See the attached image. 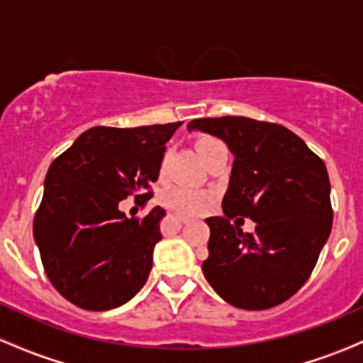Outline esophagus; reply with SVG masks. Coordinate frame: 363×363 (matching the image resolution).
Listing matches in <instances>:
<instances>
[{
	"mask_svg": "<svg viewBox=\"0 0 363 363\" xmlns=\"http://www.w3.org/2000/svg\"><path fill=\"white\" fill-rule=\"evenodd\" d=\"M174 216H176V220H179V222H181V223H187V222H191V218H189V216L179 215V213H176V215H174Z\"/></svg>",
	"mask_w": 363,
	"mask_h": 363,
	"instance_id": "1",
	"label": "esophagus"
}]
</instances>
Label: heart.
<instances>
[{
	"label": "heart",
	"mask_w": 363,
	"mask_h": 363,
	"mask_svg": "<svg viewBox=\"0 0 363 363\" xmlns=\"http://www.w3.org/2000/svg\"><path fill=\"white\" fill-rule=\"evenodd\" d=\"M220 141L211 136H205V138L196 141V150H198L199 157H205V153L215 145H218ZM162 205L167 206L169 210L179 211V213L193 215L198 213L199 210H203L208 203V194L203 191L194 189L189 186H170L165 187L160 194Z\"/></svg>",
	"instance_id": "heart-1"
}]
</instances>
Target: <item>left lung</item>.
<instances>
[{
  "label": "left lung",
  "instance_id": "8db88e82",
  "mask_svg": "<svg viewBox=\"0 0 363 363\" xmlns=\"http://www.w3.org/2000/svg\"><path fill=\"white\" fill-rule=\"evenodd\" d=\"M187 129L223 140L235 157L222 201L225 216L206 218L205 278L239 309L280 306L311 277L331 234L326 165L280 124L223 116L193 119ZM235 216L257 222L252 235L230 223Z\"/></svg>",
  "mask_w": 363,
  "mask_h": 363
}]
</instances>
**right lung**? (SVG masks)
I'll use <instances>...</instances> for the list:
<instances>
[{
	"instance_id": "add662e5",
	"label": "right lung",
	"mask_w": 363,
	"mask_h": 363,
	"mask_svg": "<svg viewBox=\"0 0 363 363\" xmlns=\"http://www.w3.org/2000/svg\"><path fill=\"white\" fill-rule=\"evenodd\" d=\"M179 123L86 129L52 162L34 218L45 274L66 301L109 311L131 301L148 280L165 211L128 218L121 199H148L165 143Z\"/></svg>"
}]
</instances>
